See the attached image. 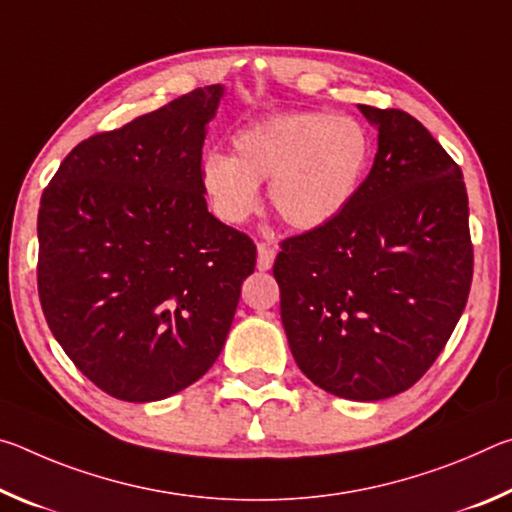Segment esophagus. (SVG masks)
Segmentation results:
<instances>
[{"instance_id": "esophagus-1", "label": "esophagus", "mask_w": 512, "mask_h": 512, "mask_svg": "<svg viewBox=\"0 0 512 512\" xmlns=\"http://www.w3.org/2000/svg\"><path fill=\"white\" fill-rule=\"evenodd\" d=\"M275 255H277L275 246L259 244L257 246V268H259V271H268V268H271L273 262H275Z\"/></svg>"}]
</instances>
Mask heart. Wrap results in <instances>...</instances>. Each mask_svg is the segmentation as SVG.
<instances>
[{
  "mask_svg": "<svg viewBox=\"0 0 512 512\" xmlns=\"http://www.w3.org/2000/svg\"><path fill=\"white\" fill-rule=\"evenodd\" d=\"M235 155L210 151L201 185L221 221L239 225L259 207V185L280 219L309 232L332 223L357 196L372 158L363 124L325 112H282L232 135Z\"/></svg>",
  "mask_w": 512,
  "mask_h": 512,
  "instance_id": "1",
  "label": "heart"
}]
</instances>
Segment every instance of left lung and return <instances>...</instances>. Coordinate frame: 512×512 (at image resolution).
Listing matches in <instances>:
<instances>
[{
	"label": "left lung",
	"mask_w": 512,
	"mask_h": 512,
	"mask_svg": "<svg viewBox=\"0 0 512 512\" xmlns=\"http://www.w3.org/2000/svg\"><path fill=\"white\" fill-rule=\"evenodd\" d=\"M377 155L332 223L280 244L273 275L298 368L354 402L411 388L470 296L474 253L461 167L404 110L359 106Z\"/></svg>",
	"instance_id": "8db88e82"
}]
</instances>
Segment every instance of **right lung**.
<instances>
[{
  "label": "right lung",
  "mask_w": 512,
  "mask_h": 512,
  "mask_svg": "<svg viewBox=\"0 0 512 512\" xmlns=\"http://www.w3.org/2000/svg\"><path fill=\"white\" fill-rule=\"evenodd\" d=\"M223 85L74 146L40 198L38 293L92 384L155 402L223 350L257 248L207 212L201 158Z\"/></svg>",
  "instance_id": "1"
}]
</instances>
